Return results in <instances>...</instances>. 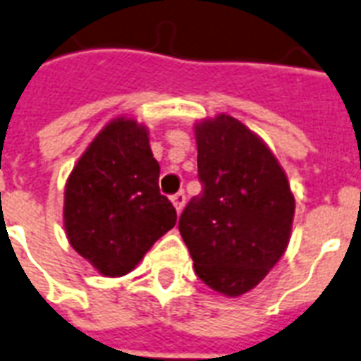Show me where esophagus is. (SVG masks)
<instances>
[{"instance_id": "1", "label": "esophagus", "mask_w": 361, "mask_h": 361, "mask_svg": "<svg viewBox=\"0 0 361 361\" xmlns=\"http://www.w3.org/2000/svg\"><path fill=\"white\" fill-rule=\"evenodd\" d=\"M171 203L173 207L177 209V212L183 211L184 203H186V195H184V192H177L175 195H171Z\"/></svg>"}]
</instances>
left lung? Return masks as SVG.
I'll return each mask as SVG.
<instances>
[{
	"label": "left lung",
	"mask_w": 361,
	"mask_h": 361,
	"mask_svg": "<svg viewBox=\"0 0 361 361\" xmlns=\"http://www.w3.org/2000/svg\"><path fill=\"white\" fill-rule=\"evenodd\" d=\"M203 192L190 201L178 231L195 275L228 298L264 281L290 241L295 200L284 169L252 130L230 114L194 126Z\"/></svg>",
	"instance_id": "left-lung-1"
}]
</instances>
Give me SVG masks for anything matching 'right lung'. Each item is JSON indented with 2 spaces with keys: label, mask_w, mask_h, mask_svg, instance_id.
Masks as SVG:
<instances>
[{
  "label": "right lung",
  "mask_w": 361,
  "mask_h": 361,
  "mask_svg": "<svg viewBox=\"0 0 361 361\" xmlns=\"http://www.w3.org/2000/svg\"><path fill=\"white\" fill-rule=\"evenodd\" d=\"M158 177L147 126L126 116L111 120L75 164L63 192V228L99 275H128L177 224Z\"/></svg>",
  "instance_id": "right-lung-1"
}]
</instances>
